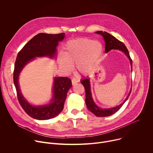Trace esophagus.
Segmentation results:
<instances>
[{
	"label": "esophagus",
	"mask_w": 153,
	"mask_h": 153,
	"mask_svg": "<svg viewBox=\"0 0 153 153\" xmlns=\"http://www.w3.org/2000/svg\"><path fill=\"white\" fill-rule=\"evenodd\" d=\"M80 80H79V79H76V78H73V79H72V84L73 85H75L76 83H77V82H79Z\"/></svg>",
	"instance_id": "esophagus-1"
}]
</instances>
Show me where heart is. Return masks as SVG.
I'll list each match as a JSON object with an SVG mask.
<instances>
[{
    "label": "heart",
    "instance_id": "1",
    "mask_svg": "<svg viewBox=\"0 0 153 153\" xmlns=\"http://www.w3.org/2000/svg\"><path fill=\"white\" fill-rule=\"evenodd\" d=\"M102 53V45L97 41L79 38L68 41L63 55L59 58L60 66L70 72L73 65L76 63L77 70L83 74L91 71L100 59Z\"/></svg>",
    "mask_w": 153,
    "mask_h": 153
}]
</instances>
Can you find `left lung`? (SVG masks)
Returning a JSON list of instances; mask_svg holds the SVG:
<instances>
[{
  "mask_svg": "<svg viewBox=\"0 0 153 153\" xmlns=\"http://www.w3.org/2000/svg\"><path fill=\"white\" fill-rule=\"evenodd\" d=\"M96 33L100 34L103 36L105 43V52L107 53L108 51H110L111 50H118L120 51H122L123 52L126 56L128 57L131 66V70H132V60L131 59L129 54V51L127 50L126 46L125 45L124 43H123L122 42L119 41L118 39H117L116 37H114L113 36L111 35L106 32H103L102 31H96ZM82 85H83L85 90V102L87 108H88V110L93 113L95 116L97 117H106V116H110L115 113H116L117 111L120 110V108L122 106V105L124 104V103L128 100V97L130 95L131 91V89L128 96L125 99V100L123 101V103H122L120 105L111 108H100V107L97 106L96 103H94L91 92V85H90V78L88 77H86V78H83L81 82Z\"/></svg>",
  "mask_w": 153,
  "mask_h": 153,
  "instance_id": "8db88e82",
  "label": "left lung"
}]
</instances>
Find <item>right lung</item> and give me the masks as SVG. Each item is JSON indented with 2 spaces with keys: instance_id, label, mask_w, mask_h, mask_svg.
<instances>
[{
  "instance_id": "1",
  "label": "right lung",
  "mask_w": 153,
  "mask_h": 153,
  "mask_svg": "<svg viewBox=\"0 0 153 153\" xmlns=\"http://www.w3.org/2000/svg\"><path fill=\"white\" fill-rule=\"evenodd\" d=\"M65 38V33L50 34L39 33L33 37L18 53L14 64L13 74L18 100L26 112L32 118L48 120L57 116L63 109L67 93L72 86L71 80L67 77H54L53 95L49 104L33 106L25 99L20 91L19 76L25 65L36 57L53 58L57 52L58 43Z\"/></svg>"
}]
</instances>
